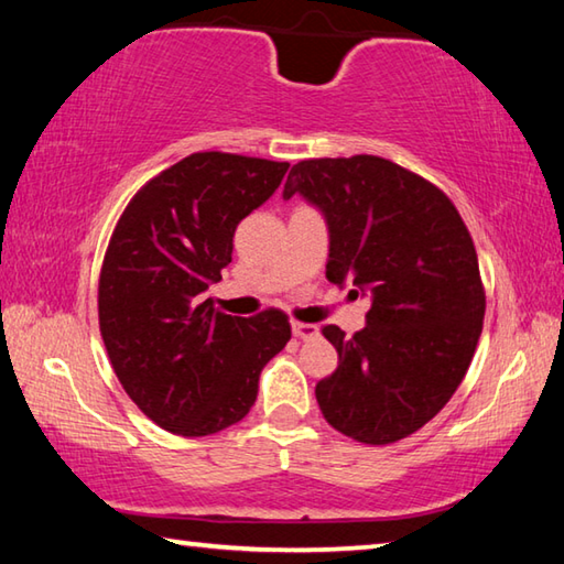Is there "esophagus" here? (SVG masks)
Wrapping results in <instances>:
<instances>
[{"label":"esophagus","instance_id":"esophagus-1","mask_svg":"<svg viewBox=\"0 0 564 564\" xmlns=\"http://www.w3.org/2000/svg\"><path fill=\"white\" fill-rule=\"evenodd\" d=\"M291 328H293V336H295V338H303V340L318 338V326H316V323H301V321H293V323H291Z\"/></svg>","mask_w":564,"mask_h":564}]
</instances>
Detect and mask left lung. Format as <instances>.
<instances>
[{
	"label": "left lung",
	"mask_w": 564,
	"mask_h": 564,
	"mask_svg": "<svg viewBox=\"0 0 564 564\" xmlns=\"http://www.w3.org/2000/svg\"><path fill=\"white\" fill-rule=\"evenodd\" d=\"M293 194L326 216L328 281L373 301L352 338L323 326L338 368L316 386L321 413L358 443L403 441L453 398L480 340L470 231L435 184L370 154L299 161L283 186Z\"/></svg>",
	"instance_id": "obj_1"
}]
</instances>
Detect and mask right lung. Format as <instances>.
<instances>
[{
	"instance_id": "add662e5",
	"label": "right lung",
	"mask_w": 564,
	"mask_h": 564,
	"mask_svg": "<svg viewBox=\"0 0 564 564\" xmlns=\"http://www.w3.org/2000/svg\"><path fill=\"white\" fill-rule=\"evenodd\" d=\"M291 164L198 151L141 186L113 228L99 275V330L127 395L184 437L248 415L265 362L291 340L279 308L226 316L204 299L231 263L234 234Z\"/></svg>"
}]
</instances>
